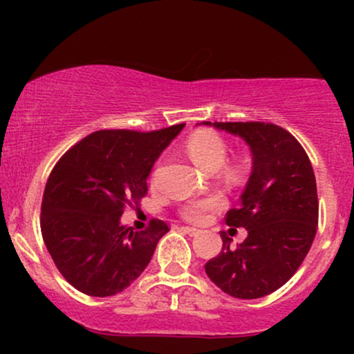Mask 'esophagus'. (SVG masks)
I'll return each mask as SVG.
<instances>
[{
    "mask_svg": "<svg viewBox=\"0 0 354 354\" xmlns=\"http://www.w3.org/2000/svg\"><path fill=\"white\" fill-rule=\"evenodd\" d=\"M181 231H185V233L189 234V236H196V234H200V230L191 228V226H181Z\"/></svg>",
    "mask_w": 354,
    "mask_h": 354,
    "instance_id": "obj_1",
    "label": "esophagus"
}]
</instances>
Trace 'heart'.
Segmentation results:
<instances>
[{"label":"heart","mask_w":354,"mask_h":354,"mask_svg":"<svg viewBox=\"0 0 354 354\" xmlns=\"http://www.w3.org/2000/svg\"><path fill=\"white\" fill-rule=\"evenodd\" d=\"M186 149H188L191 160L205 171H216V169L221 168L225 165L226 153H228L223 138L211 131H200L191 136L188 145H186ZM231 173H234V169ZM221 206L223 198L214 194V196L205 198V200L189 201L188 205L183 206L181 214L189 221L200 223L205 221L209 216V213L219 209Z\"/></svg>","instance_id":"obj_1"}]
</instances>
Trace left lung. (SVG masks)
Listing matches in <instances>:
<instances>
[{"instance_id": "8db88e82", "label": "left lung", "mask_w": 354, "mask_h": 354, "mask_svg": "<svg viewBox=\"0 0 354 354\" xmlns=\"http://www.w3.org/2000/svg\"><path fill=\"white\" fill-rule=\"evenodd\" d=\"M201 124L241 138L251 153L241 205L226 214V225L246 228L248 238L231 248V238L221 231V253L206 263L205 271L230 296L263 298L296 273L315 239L318 194L310 158L295 136L276 124Z\"/></svg>"}]
</instances>
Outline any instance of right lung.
<instances>
[{"mask_svg":"<svg viewBox=\"0 0 354 354\" xmlns=\"http://www.w3.org/2000/svg\"><path fill=\"white\" fill-rule=\"evenodd\" d=\"M183 128L91 133L53 168L43 194L41 234L59 273L81 293H120L151 261L168 225L151 219L146 231H135L121 223V214L124 205L145 196L154 161Z\"/></svg>","mask_w":354,"mask_h":354,"instance_id":"obj_1","label":"right lung"}]
</instances>
